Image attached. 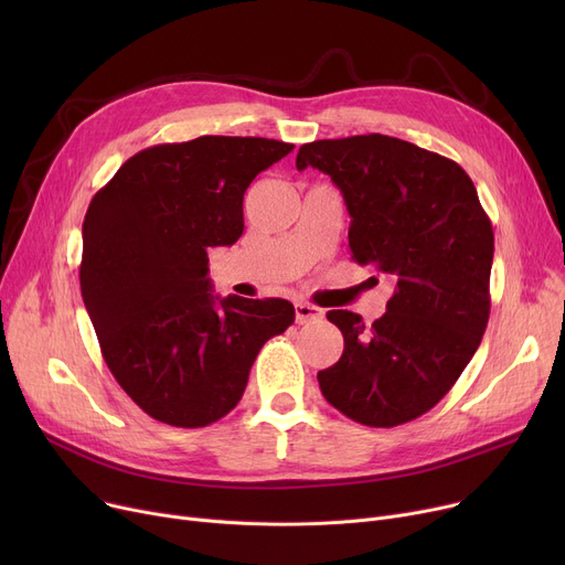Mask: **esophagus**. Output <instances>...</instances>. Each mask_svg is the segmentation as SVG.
<instances>
[{"instance_id": "obj_1", "label": "esophagus", "mask_w": 565, "mask_h": 565, "mask_svg": "<svg viewBox=\"0 0 565 565\" xmlns=\"http://www.w3.org/2000/svg\"><path fill=\"white\" fill-rule=\"evenodd\" d=\"M324 316V311L316 305H309V302H295V320H298L300 324H307V322H316Z\"/></svg>"}]
</instances>
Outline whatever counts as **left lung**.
Here are the masks:
<instances>
[{"label": "left lung", "mask_w": 565, "mask_h": 565, "mask_svg": "<svg viewBox=\"0 0 565 565\" xmlns=\"http://www.w3.org/2000/svg\"><path fill=\"white\" fill-rule=\"evenodd\" d=\"M295 164L341 190L352 258L396 277L373 324L328 311L343 354L318 373L320 392L371 428L417 419L449 394L488 328L494 233L477 188L458 162L377 132L305 143Z\"/></svg>", "instance_id": "8db88e82"}]
</instances>
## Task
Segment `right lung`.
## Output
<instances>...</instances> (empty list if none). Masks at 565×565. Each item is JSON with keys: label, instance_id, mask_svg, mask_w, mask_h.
Here are the masks:
<instances>
[{"label": "right lung", "instance_id": "1", "mask_svg": "<svg viewBox=\"0 0 565 565\" xmlns=\"http://www.w3.org/2000/svg\"><path fill=\"white\" fill-rule=\"evenodd\" d=\"M292 148L217 135L151 146L88 203L82 300L111 375L156 422L222 419L243 398L263 343L292 324L288 300H220L207 279V249L243 235L249 183Z\"/></svg>", "mask_w": 565, "mask_h": 565}]
</instances>
